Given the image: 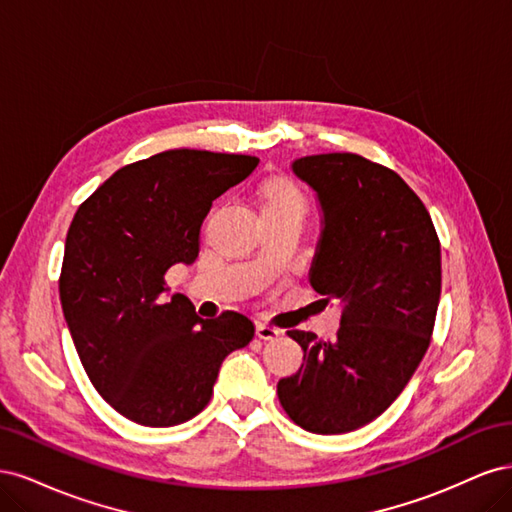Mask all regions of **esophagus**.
<instances>
[{"label": "esophagus", "instance_id": "34e87169", "mask_svg": "<svg viewBox=\"0 0 512 512\" xmlns=\"http://www.w3.org/2000/svg\"><path fill=\"white\" fill-rule=\"evenodd\" d=\"M256 335L262 339V342H275V339H280L282 331L269 327V324H256Z\"/></svg>", "mask_w": 512, "mask_h": 512}]
</instances>
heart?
Instances as JSON below:
<instances>
[{"label":"heart","instance_id":"b5f03b06","mask_svg":"<svg viewBox=\"0 0 512 512\" xmlns=\"http://www.w3.org/2000/svg\"><path fill=\"white\" fill-rule=\"evenodd\" d=\"M265 205H301V194L290 181L275 179L265 188Z\"/></svg>","mask_w":512,"mask_h":512}]
</instances>
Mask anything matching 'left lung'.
<instances>
[{"instance_id":"8db88e82","label":"left lung","mask_w":512,"mask_h":512,"mask_svg":"<svg viewBox=\"0 0 512 512\" xmlns=\"http://www.w3.org/2000/svg\"><path fill=\"white\" fill-rule=\"evenodd\" d=\"M322 213L309 284L342 303L333 342L288 331L303 365L277 382L294 423L346 433L374 421L404 391L427 352L440 303L436 228L410 185L356 153L292 162Z\"/></svg>"}]
</instances>
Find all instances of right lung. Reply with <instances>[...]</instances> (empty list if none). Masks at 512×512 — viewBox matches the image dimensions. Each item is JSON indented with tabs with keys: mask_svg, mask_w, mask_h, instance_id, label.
<instances>
[{
	"mask_svg": "<svg viewBox=\"0 0 512 512\" xmlns=\"http://www.w3.org/2000/svg\"><path fill=\"white\" fill-rule=\"evenodd\" d=\"M258 158L170 149L119 168L76 211L59 277L61 309L91 384L145 427L190 421L213 395L222 361L252 342L239 312L200 318L164 273L198 258L213 205Z\"/></svg>",
	"mask_w": 512,
	"mask_h": 512,
	"instance_id": "add662e5",
	"label": "right lung"
}]
</instances>
